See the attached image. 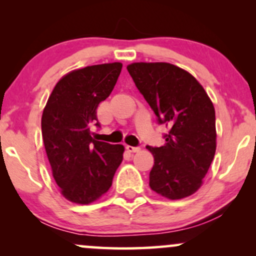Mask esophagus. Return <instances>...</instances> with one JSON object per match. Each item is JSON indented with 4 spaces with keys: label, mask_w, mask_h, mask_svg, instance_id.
<instances>
[{
    "label": "esophagus",
    "mask_w": 256,
    "mask_h": 256,
    "mask_svg": "<svg viewBox=\"0 0 256 256\" xmlns=\"http://www.w3.org/2000/svg\"><path fill=\"white\" fill-rule=\"evenodd\" d=\"M126 149H128V152H140V146H126Z\"/></svg>",
    "instance_id": "34e87169"
}]
</instances>
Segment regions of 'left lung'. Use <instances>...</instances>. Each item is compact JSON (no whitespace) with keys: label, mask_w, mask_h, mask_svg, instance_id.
<instances>
[{"label":"left lung","mask_w":256,"mask_h":256,"mask_svg":"<svg viewBox=\"0 0 256 256\" xmlns=\"http://www.w3.org/2000/svg\"><path fill=\"white\" fill-rule=\"evenodd\" d=\"M134 85L168 128L165 144L146 146L154 156L152 190L170 200L192 195L201 186L216 148V110L202 85L189 72L167 62L128 66Z\"/></svg>","instance_id":"left-lung-1"}]
</instances>
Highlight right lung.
I'll return each instance as SVG.
<instances>
[{
  "label": "right lung",
  "instance_id": "1",
  "mask_svg": "<svg viewBox=\"0 0 256 256\" xmlns=\"http://www.w3.org/2000/svg\"><path fill=\"white\" fill-rule=\"evenodd\" d=\"M122 64H95L70 72L55 85L42 116V136L61 194L88 204L110 188L124 146L96 140L98 107L116 86Z\"/></svg>",
  "mask_w": 256,
  "mask_h": 256
}]
</instances>
